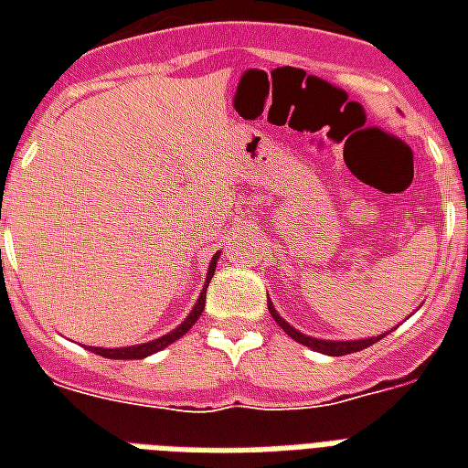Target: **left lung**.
Here are the masks:
<instances>
[{
  "label": "left lung",
  "mask_w": 468,
  "mask_h": 468,
  "mask_svg": "<svg viewBox=\"0 0 468 468\" xmlns=\"http://www.w3.org/2000/svg\"><path fill=\"white\" fill-rule=\"evenodd\" d=\"M270 306V313L271 318L277 320L279 327L284 330L292 340L301 342V345H306V347L315 349V352H323V355H330V356H342V355H352V352H359V349L369 347V345H374L377 340H381L384 335H378V337H369V340H352V342H330V340H318V337H308V335L299 333L296 327H292L289 323H286L282 315H279L277 311H274V306H271V301L267 303Z\"/></svg>",
  "instance_id": "8db88e82"
}]
</instances>
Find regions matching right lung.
Returning <instances> with one entry per match:
<instances>
[{"label":"right lung","instance_id":"right-lung-1","mask_svg":"<svg viewBox=\"0 0 468 468\" xmlns=\"http://www.w3.org/2000/svg\"><path fill=\"white\" fill-rule=\"evenodd\" d=\"M216 260H218V255L213 257L211 264H208V277H206V289H208V282H211L213 271H216ZM206 289L201 292V296H198L197 306H194V311L186 315V320H184L182 325L176 327V330H172V333H167L165 337H157V340L153 342H145V345H133V347H119V349H104V347H91V352L94 355H101L106 356V359H143V356H150L155 355V352H160V349H165L167 345H172L175 340H179L186 330H191V325L197 323L198 315L204 313V306H206Z\"/></svg>","mask_w":468,"mask_h":468}]
</instances>
